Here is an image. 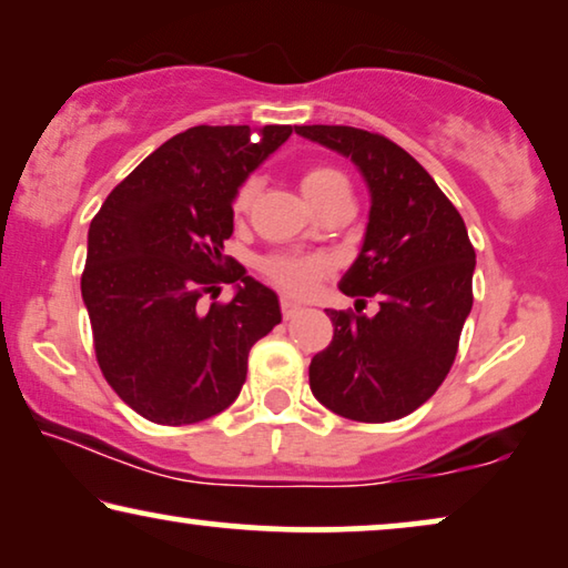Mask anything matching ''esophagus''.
Returning <instances> with one entry per match:
<instances>
[{
    "mask_svg": "<svg viewBox=\"0 0 568 568\" xmlns=\"http://www.w3.org/2000/svg\"><path fill=\"white\" fill-rule=\"evenodd\" d=\"M281 311H283V318H293L301 311V306L295 301H291V298H283L281 301Z\"/></svg>",
    "mask_w": 568,
    "mask_h": 568,
    "instance_id": "obj_1",
    "label": "esophagus"
}]
</instances>
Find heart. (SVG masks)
<instances>
[{
    "label": "heart",
    "mask_w": 568,
    "mask_h": 568,
    "mask_svg": "<svg viewBox=\"0 0 568 568\" xmlns=\"http://www.w3.org/2000/svg\"><path fill=\"white\" fill-rule=\"evenodd\" d=\"M301 190L311 201V205L316 207L329 195L349 187L347 180L337 170H332V166H311V170L301 174ZM254 193H257V182L254 180H244L236 187L234 197H231V213H234V219H242L250 211ZM260 270L281 291L291 295H303L322 281V275L326 273V260L316 257V254H270V257L262 260Z\"/></svg>",
    "instance_id": "heart-1"
}]
</instances>
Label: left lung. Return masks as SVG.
I'll return each instance as SVG.
<instances>
[{"label":"left lung","mask_w":568,"mask_h":568,"mask_svg":"<svg viewBox=\"0 0 568 568\" xmlns=\"http://www.w3.org/2000/svg\"><path fill=\"white\" fill-rule=\"evenodd\" d=\"M349 156L371 190V219L339 291L354 311L326 308L334 337L308 383L326 409L355 422H394L419 409L450 373L474 306L476 252L466 223L429 172L386 135L353 125H295ZM367 297L379 314L365 317Z\"/></svg>","instance_id":"left-lung-1"}]
</instances>
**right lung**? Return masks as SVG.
<instances>
[{
    "label": "right lung",
    "mask_w": 568,
    "mask_h": 568,
    "mask_svg": "<svg viewBox=\"0 0 568 568\" xmlns=\"http://www.w3.org/2000/svg\"><path fill=\"white\" fill-rule=\"evenodd\" d=\"M291 125H195L118 185L90 223L82 298L105 381L143 419L193 425L234 404L246 357L281 324L277 295L223 242L231 197ZM221 282L235 298L205 310Z\"/></svg>",
    "instance_id": "add662e5"
}]
</instances>
